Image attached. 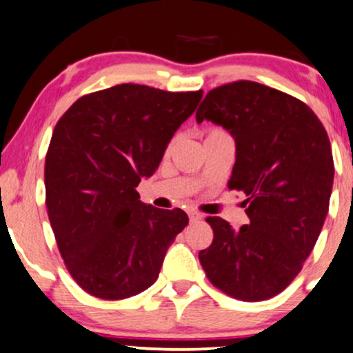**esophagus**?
<instances>
[{
	"mask_svg": "<svg viewBox=\"0 0 353 353\" xmlns=\"http://www.w3.org/2000/svg\"><path fill=\"white\" fill-rule=\"evenodd\" d=\"M189 219H191V223H197V221L203 219V214H201V212L191 211V212H189Z\"/></svg>",
	"mask_w": 353,
	"mask_h": 353,
	"instance_id": "1",
	"label": "esophagus"
}]
</instances>
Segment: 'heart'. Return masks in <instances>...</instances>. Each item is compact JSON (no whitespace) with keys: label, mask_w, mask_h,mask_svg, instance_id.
<instances>
[{"label":"heart","mask_w":353,"mask_h":353,"mask_svg":"<svg viewBox=\"0 0 353 353\" xmlns=\"http://www.w3.org/2000/svg\"><path fill=\"white\" fill-rule=\"evenodd\" d=\"M214 134H226V132H224L223 129H218V127H216V129H211V130H209V132H208V135H214ZM208 135H206V137H208ZM172 144H174V141H170L169 145H168V149H165V150H168V152H169L170 149H172Z\"/></svg>","instance_id":"obj_1"}]
</instances>
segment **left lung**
Returning a JSON list of instances; mask_svg holds the SVG:
<instances>
[{
	"label": "left lung",
	"instance_id": "8db88e82",
	"mask_svg": "<svg viewBox=\"0 0 353 353\" xmlns=\"http://www.w3.org/2000/svg\"><path fill=\"white\" fill-rule=\"evenodd\" d=\"M230 130L236 162L228 188L246 196L250 224L209 216L211 246L199 253L208 280L241 301H263L295 280L319 239L334 185L323 123L295 97L238 80L212 88L196 112Z\"/></svg>",
	"mask_w": 353,
	"mask_h": 353
}]
</instances>
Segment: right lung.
<instances>
[{
    "mask_svg": "<svg viewBox=\"0 0 353 353\" xmlns=\"http://www.w3.org/2000/svg\"><path fill=\"white\" fill-rule=\"evenodd\" d=\"M201 99L203 90L122 83L80 97L57 122L45 161L46 211L65 266L88 295L123 300L157 280L189 218L145 206L135 188Z\"/></svg>",
    "mask_w": 353,
    "mask_h": 353,
    "instance_id": "add662e5",
    "label": "right lung"
}]
</instances>
